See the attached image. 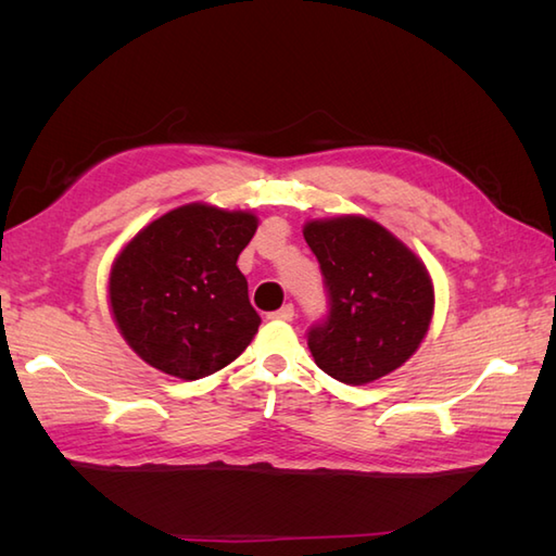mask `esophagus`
<instances>
[{"instance_id": "34e87169", "label": "esophagus", "mask_w": 556, "mask_h": 556, "mask_svg": "<svg viewBox=\"0 0 556 556\" xmlns=\"http://www.w3.org/2000/svg\"><path fill=\"white\" fill-rule=\"evenodd\" d=\"M267 317H269V320H281V323H289V320H293V305H291V303H287L285 308H279V311H275V313H269Z\"/></svg>"}]
</instances>
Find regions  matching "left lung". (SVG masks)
I'll return each instance as SVG.
<instances>
[{
	"mask_svg": "<svg viewBox=\"0 0 556 556\" xmlns=\"http://www.w3.org/2000/svg\"><path fill=\"white\" fill-rule=\"evenodd\" d=\"M320 263L329 313L311 327L317 368L344 384H368L401 368L434 311V289L420 257L368 217L315 219L303 227Z\"/></svg>",
	"mask_w": 556,
	"mask_h": 556,
	"instance_id": "left-lung-1",
	"label": "left lung"
}]
</instances>
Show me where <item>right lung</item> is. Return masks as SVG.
Listing matches in <instances>:
<instances>
[{
  "label": "right lung",
  "instance_id": "obj_1",
  "mask_svg": "<svg viewBox=\"0 0 556 556\" xmlns=\"http://www.w3.org/2000/svg\"><path fill=\"white\" fill-rule=\"evenodd\" d=\"M257 217L191 203L150 222L110 271L112 315L152 368L200 380L245 351L260 327L236 267Z\"/></svg>",
  "mask_w": 556,
  "mask_h": 556
}]
</instances>
